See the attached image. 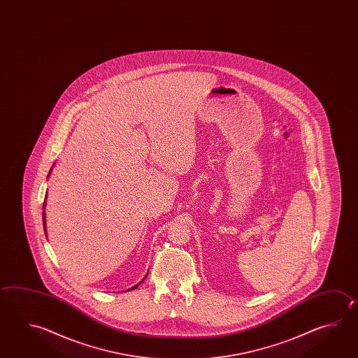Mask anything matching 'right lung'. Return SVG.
I'll return each mask as SVG.
<instances>
[{
	"label": "right lung",
	"mask_w": 358,
	"mask_h": 358,
	"mask_svg": "<svg viewBox=\"0 0 358 358\" xmlns=\"http://www.w3.org/2000/svg\"><path fill=\"white\" fill-rule=\"evenodd\" d=\"M53 166H55V164H53ZM52 171H53V167H52V169H50V171H49V175H48V177L50 176V173H52ZM45 199H47V196H45ZM44 209H45V201H44V205H43V227H44V231H45V236H47V223H45V211H44ZM147 275H148V273H147ZM145 277H144V278H145ZM144 278H143L142 281H141V282L139 283H142L143 281H144ZM139 283H138V285H135V286H133V287H131V289H129V290H134V289H136V287L139 286Z\"/></svg>",
	"instance_id": "add662e5"
}]
</instances>
